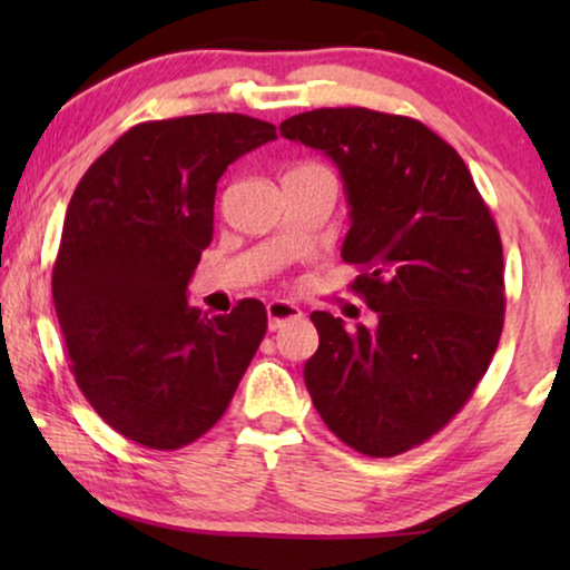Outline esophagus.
I'll list each match as a JSON object with an SVG mask.
<instances>
[{
	"label": "esophagus",
	"instance_id": "34e87169",
	"mask_svg": "<svg viewBox=\"0 0 570 570\" xmlns=\"http://www.w3.org/2000/svg\"><path fill=\"white\" fill-rule=\"evenodd\" d=\"M303 311L295 306V303L287 301H272L267 303V318H269V330H279L285 322H295L301 318Z\"/></svg>",
	"mask_w": 570,
	"mask_h": 570
}]
</instances>
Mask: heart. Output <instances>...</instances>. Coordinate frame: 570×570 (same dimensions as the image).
<instances>
[{"label": "heart", "mask_w": 570, "mask_h": 570, "mask_svg": "<svg viewBox=\"0 0 570 570\" xmlns=\"http://www.w3.org/2000/svg\"><path fill=\"white\" fill-rule=\"evenodd\" d=\"M303 170H326V168L318 166V163H298V166H293L287 174H303Z\"/></svg>", "instance_id": "1"}]
</instances>
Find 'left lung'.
<instances>
[{
	"instance_id": "left-lung-1",
	"label": "left lung",
	"mask_w": 570,
	"mask_h": 570,
	"mask_svg": "<svg viewBox=\"0 0 570 570\" xmlns=\"http://www.w3.org/2000/svg\"><path fill=\"white\" fill-rule=\"evenodd\" d=\"M279 135L337 163L350 225V291L379 314L347 332L314 311L303 379L326 428L365 456L425 443L470 402L503 332V246L470 168L410 116L316 108Z\"/></svg>"
}]
</instances>
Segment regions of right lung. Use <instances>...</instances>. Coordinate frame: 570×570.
Here are the masks:
<instances>
[{
  "label": "right lung",
  "instance_id": "right-lung-1",
  "mask_svg": "<svg viewBox=\"0 0 570 570\" xmlns=\"http://www.w3.org/2000/svg\"><path fill=\"white\" fill-rule=\"evenodd\" d=\"M269 139L275 124L244 114L142 121L69 199L53 306L77 386L124 439L158 451L197 441L262 345V301L207 316L186 285L213 240L217 178Z\"/></svg>",
  "mask_w": 570,
  "mask_h": 570
}]
</instances>
